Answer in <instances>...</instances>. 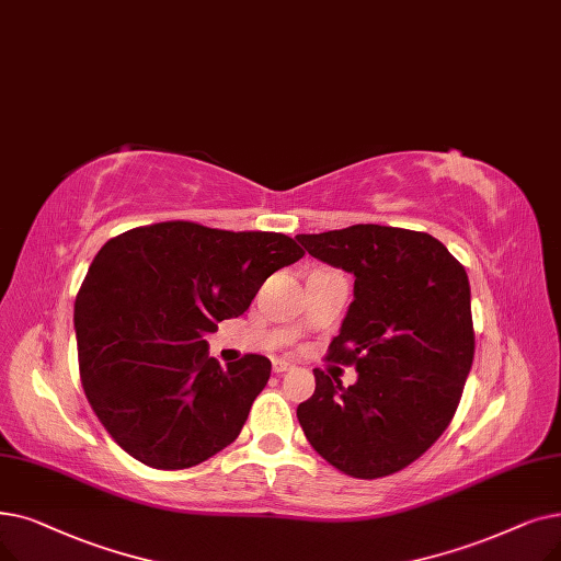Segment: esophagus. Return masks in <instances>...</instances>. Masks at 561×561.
Instances as JSON below:
<instances>
[{
    "label": "esophagus",
    "instance_id": "obj_1",
    "mask_svg": "<svg viewBox=\"0 0 561 561\" xmlns=\"http://www.w3.org/2000/svg\"><path fill=\"white\" fill-rule=\"evenodd\" d=\"M294 369V364H288V362H284V359H275L273 362V371L275 374H286V371H290Z\"/></svg>",
    "mask_w": 561,
    "mask_h": 561
}]
</instances>
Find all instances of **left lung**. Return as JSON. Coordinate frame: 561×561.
I'll return each instance as SVG.
<instances>
[{
    "instance_id": "8db88e82",
    "label": "left lung",
    "mask_w": 561,
    "mask_h": 561,
    "mask_svg": "<svg viewBox=\"0 0 561 561\" xmlns=\"http://www.w3.org/2000/svg\"><path fill=\"white\" fill-rule=\"evenodd\" d=\"M296 240L355 277L328 359L357 371L344 387L316 369L298 422L336 470L394 474L445 433L466 387L474 357L466 267L437 238L397 227L355 225Z\"/></svg>"
}]
</instances>
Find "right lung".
Here are the masks:
<instances>
[{
  "mask_svg": "<svg viewBox=\"0 0 561 561\" xmlns=\"http://www.w3.org/2000/svg\"><path fill=\"white\" fill-rule=\"evenodd\" d=\"M294 238L160 222L107 240L76 300L84 394L144 466L183 470L231 445L271 378V359L227 369L206 332L238 319L261 284L302 259Z\"/></svg>",
  "mask_w": 561,
  "mask_h": 561,
  "instance_id": "1",
  "label": "right lung"
}]
</instances>
